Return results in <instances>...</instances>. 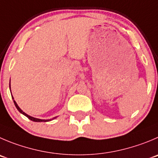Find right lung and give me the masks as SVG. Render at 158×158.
Segmentation results:
<instances>
[{
	"instance_id": "obj_1",
	"label": "right lung",
	"mask_w": 158,
	"mask_h": 158,
	"mask_svg": "<svg viewBox=\"0 0 158 158\" xmlns=\"http://www.w3.org/2000/svg\"><path fill=\"white\" fill-rule=\"evenodd\" d=\"M12 98H13V97H12ZM13 99H14V98H13ZM14 103H15V107L17 108L18 110L19 111V112H21V113H22V114H23V115H25V116H26L27 118H29L30 120H31V121H33V122H48V121H50V120H52V119H53V118H56V117H54V118H52V119H40V118H34V117L30 116V115H27V114L25 113V112H24L23 111H22V109H21L19 107V106H18L17 103H16V102H15V100H14Z\"/></svg>"
}]
</instances>
